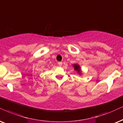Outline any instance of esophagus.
Segmentation results:
<instances>
[{
	"label": "esophagus",
	"mask_w": 123,
	"mask_h": 123,
	"mask_svg": "<svg viewBox=\"0 0 123 123\" xmlns=\"http://www.w3.org/2000/svg\"><path fill=\"white\" fill-rule=\"evenodd\" d=\"M58 65L59 66H62V62H58Z\"/></svg>",
	"instance_id": "34e87169"
}]
</instances>
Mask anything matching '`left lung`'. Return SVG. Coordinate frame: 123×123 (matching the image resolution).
Listing matches in <instances>:
<instances>
[{"instance_id":"1","label":"left lung","mask_w":123,"mask_h":123,"mask_svg":"<svg viewBox=\"0 0 123 123\" xmlns=\"http://www.w3.org/2000/svg\"><path fill=\"white\" fill-rule=\"evenodd\" d=\"M73 66L74 67V69H75V70H77L78 72H80V69L78 65H74V66Z\"/></svg>"}]
</instances>
